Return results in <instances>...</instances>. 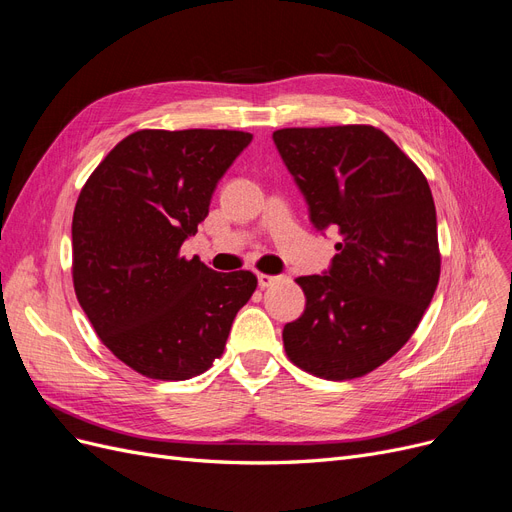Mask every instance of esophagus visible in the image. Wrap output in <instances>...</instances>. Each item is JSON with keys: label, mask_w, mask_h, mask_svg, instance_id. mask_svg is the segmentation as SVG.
<instances>
[{"label": "esophagus", "mask_w": 512, "mask_h": 512, "mask_svg": "<svg viewBox=\"0 0 512 512\" xmlns=\"http://www.w3.org/2000/svg\"><path fill=\"white\" fill-rule=\"evenodd\" d=\"M281 279V275H267V273H258V286L260 288H269Z\"/></svg>", "instance_id": "1"}]
</instances>
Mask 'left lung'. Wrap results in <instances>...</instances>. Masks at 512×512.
<instances>
[{"label":"left lung","instance_id":"left-lung-1","mask_svg":"<svg viewBox=\"0 0 512 512\" xmlns=\"http://www.w3.org/2000/svg\"><path fill=\"white\" fill-rule=\"evenodd\" d=\"M273 142L317 231L337 228L328 273L296 277L307 305L288 358L328 381L364 377L411 339L440 277L426 175L370 125L279 129Z\"/></svg>","mask_w":512,"mask_h":512}]
</instances>
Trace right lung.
<instances>
[{
  "label": "right lung",
  "instance_id": "add662e5",
  "mask_svg": "<svg viewBox=\"0 0 512 512\" xmlns=\"http://www.w3.org/2000/svg\"><path fill=\"white\" fill-rule=\"evenodd\" d=\"M250 142V133L226 129L135 131L80 190L72 222L78 303L101 343L139 375L205 373L258 286L252 271L216 273L180 256Z\"/></svg>",
  "mask_w": 512,
  "mask_h": 512
}]
</instances>
